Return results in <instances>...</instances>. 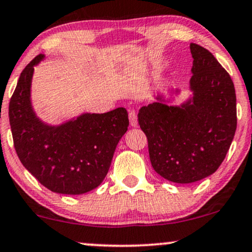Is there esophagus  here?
<instances>
[{
	"label": "esophagus",
	"mask_w": 252,
	"mask_h": 252,
	"mask_svg": "<svg viewBox=\"0 0 252 252\" xmlns=\"http://www.w3.org/2000/svg\"><path fill=\"white\" fill-rule=\"evenodd\" d=\"M128 119H129V124L131 126L136 127L138 126V116H136V112L131 110L128 113Z\"/></svg>",
	"instance_id": "1"
}]
</instances>
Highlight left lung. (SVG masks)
Here are the masks:
<instances>
[{
	"mask_svg": "<svg viewBox=\"0 0 252 252\" xmlns=\"http://www.w3.org/2000/svg\"><path fill=\"white\" fill-rule=\"evenodd\" d=\"M192 98L181 106L162 100L140 108L151 163L163 179L192 183L221 166L237 127L236 93L229 73L214 55L191 43Z\"/></svg>",
	"mask_w": 252,
	"mask_h": 252,
	"instance_id": "1",
	"label": "left lung"
}]
</instances>
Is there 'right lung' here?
Returning a JSON list of instances; mask_svg holds the SVG:
<instances>
[{
    "label": "right lung",
    "instance_id": "obj_1",
    "mask_svg": "<svg viewBox=\"0 0 252 252\" xmlns=\"http://www.w3.org/2000/svg\"><path fill=\"white\" fill-rule=\"evenodd\" d=\"M38 55L22 71L9 102L15 151L40 185L51 191L80 195L97 188L105 179L121 136L128 128L126 108L107 113H84L60 126L36 117L30 101L33 66Z\"/></svg>",
    "mask_w": 252,
    "mask_h": 252
}]
</instances>
